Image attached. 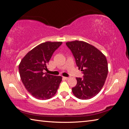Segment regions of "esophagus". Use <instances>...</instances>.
I'll return each mask as SVG.
<instances>
[{
	"label": "esophagus",
	"mask_w": 129,
	"mask_h": 129,
	"mask_svg": "<svg viewBox=\"0 0 129 129\" xmlns=\"http://www.w3.org/2000/svg\"><path fill=\"white\" fill-rule=\"evenodd\" d=\"M63 78H64L65 80H68L69 79V77H63Z\"/></svg>",
	"instance_id": "34e87169"
}]
</instances>
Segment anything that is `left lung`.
<instances>
[{
	"label": "left lung",
	"mask_w": 129,
	"mask_h": 129,
	"mask_svg": "<svg viewBox=\"0 0 129 129\" xmlns=\"http://www.w3.org/2000/svg\"><path fill=\"white\" fill-rule=\"evenodd\" d=\"M83 78L76 77L77 84L72 91L80 99H89L97 95L105 84L108 74L106 56L92 45L81 41L67 42Z\"/></svg>",
	"instance_id": "obj_1"
}]
</instances>
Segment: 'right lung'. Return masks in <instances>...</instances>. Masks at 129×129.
I'll return each mask as SVG.
<instances>
[{
    "mask_svg": "<svg viewBox=\"0 0 129 129\" xmlns=\"http://www.w3.org/2000/svg\"><path fill=\"white\" fill-rule=\"evenodd\" d=\"M62 42L47 41L28 52L19 65V75L25 88L33 96L46 100L56 93L62 77L44 73L54 52Z\"/></svg>",
    "mask_w": 129,
    "mask_h": 129,
    "instance_id": "add662e5",
    "label": "right lung"
}]
</instances>
